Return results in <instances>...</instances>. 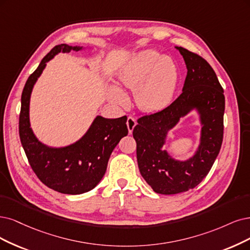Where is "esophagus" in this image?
Returning a JSON list of instances; mask_svg holds the SVG:
<instances>
[{"mask_svg":"<svg viewBox=\"0 0 250 250\" xmlns=\"http://www.w3.org/2000/svg\"><path fill=\"white\" fill-rule=\"evenodd\" d=\"M136 125H137V123H136L135 118L132 117V116H128V117H127V120H126V125H127L128 133L132 134V132H133V130H134V127L136 126Z\"/></svg>","mask_w":250,"mask_h":250,"instance_id":"1","label":"esophagus"}]
</instances>
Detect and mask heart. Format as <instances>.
Instances as JSON below:
<instances>
[{
    "mask_svg": "<svg viewBox=\"0 0 250 250\" xmlns=\"http://www.w3.org/2000/svg\"><path fill=\"white\" fill-rule=\"evenodd\" d=\"M119 80L127 88L135 89L138 108L155 111L170 103L178 82V69L175 62L153 49L137 55L119 73ZM109 98L113 103L125 106L127 97L117 86L110 87Z\"/></svg>",
    "mask_w": 250,
    "mask_h": 250,
    "instance_id": "heart-1",
    "label": "heart"
}]
</instances>
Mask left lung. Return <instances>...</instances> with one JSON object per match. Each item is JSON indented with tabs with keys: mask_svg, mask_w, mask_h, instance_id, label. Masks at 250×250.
Segmentation results:
<instances>
[{
	"mask_svg": "<svg viewBox=\"0 0 250 250\" xmlns=\"http://www.w3.org/2000/svg\"><path fill=\"white\" fill-rule=\"evenodd\" d=\"M188 74L181 95L168 107L138 119L133 136L138 167L145 181L161 195H175L196 188L219 153L224 137L225 96L214 70L206 60L177 47ZM192 109L199 114L200 144L189 159H174L163 149L168 132Z\"/></svg>",
	"mask_w": 250,
	"mask_h": 250,
	"instance_id": "left-lung-1",
	"label": "left lung"
}]
</instances>
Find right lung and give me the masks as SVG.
Returning a JSON list of instances; mask_svg holds the SVG:
<instances>
[{
  "label": "right lung",
  "instance_id": "obj_1",
  "mask_svg": "<svg viewBox=\"0 0 250 250\" xmlns=\"http://www.w3.org/2000/svg\"><path fill=\"white\" fill-rule=\"evenodd\" d=\"M82 46L57 45L41 61L27 78L21 95L20 137L26 158L35 174L46 187L66 195H80L95 188L103 178L115 146L126 136V116L105 118L98 115L87 132L70 145L51 147L43 144L34 134L30 123V100L36 81L46 62L59 52L79 51Z\"/></svg>",
  "mask_w": 250,
  "mask_h": 250
}]
</instances>
